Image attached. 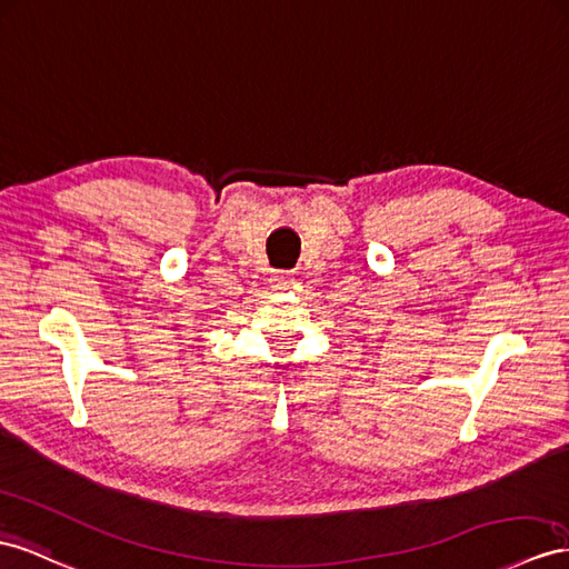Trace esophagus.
Instances as JSON below:
<instances>
[{"label": "esophagus", "instance_id": "obj_1", "mask_svg": "<svg viewBox=\"0 0 569 569\" xmlns=\"http://www.w3.org/2000/svg\"><path fill=\"white\" fill-rule=\"evenodd\" d=\"M271 283H273V288H276V290H286L290 283H293V273H290V271H279V273H273Z\"/></svg>", "mask_w": 569, "mask_h": 569}]
</instances>
